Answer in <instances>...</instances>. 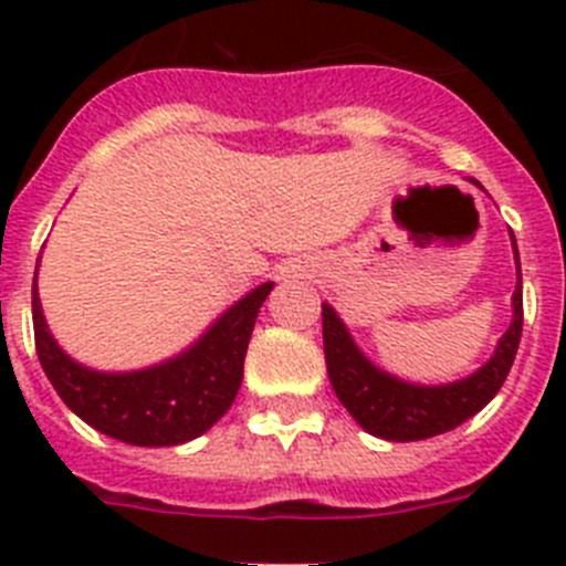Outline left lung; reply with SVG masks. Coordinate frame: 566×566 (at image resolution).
<instances>
[{
    "label": "left lung",
    "mask_w": 566,
    "mask_h": 566,
    "mask_svg": "<svg viewBox=\"0 0 566 566\" xmlns=\"http://www.w3.org/2000/svg\"><path fill=\"white\" fill-rule=\"evenodd\" d=\"M473 181V178H470ZM476 184L482 189V184ZM513 258H516V292H513V319L507 332L499 337L496 348L484 365L462 379L442 385L408 382L397 374L379 368L374 359L352 337L337 308L323 303V348H326V368L332 388L345 411L357 419L363 431L388 442H417L439 433L453 431L457 424L468 422L490 399L496 397L507 379L510 365L516 359L518 339H522V266H518L516 238Z\"/></svg>",
    "instance_id": "8db88e82"
}]
</instances>
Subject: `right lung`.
<instances>
[{
    "label": "right lung",
    "mask_w": 566,
    "mask_h": 566,
    "mask_svg": "<svg viewBox=\"0 0 566 566\" xmlns=\"http://www.w3.org/2000/svg\"><path fill=\"white\" fill-rule=\"evenodd\" d=\"M33 274V332L44 374L78 419L138 448H169L207 433L238 397L243 359L263 300L274 283H260L175 357L135 368L98 371L70 357L50 334Z\"/></svg>",
    "instance_id": "1"
}]
</instances>
